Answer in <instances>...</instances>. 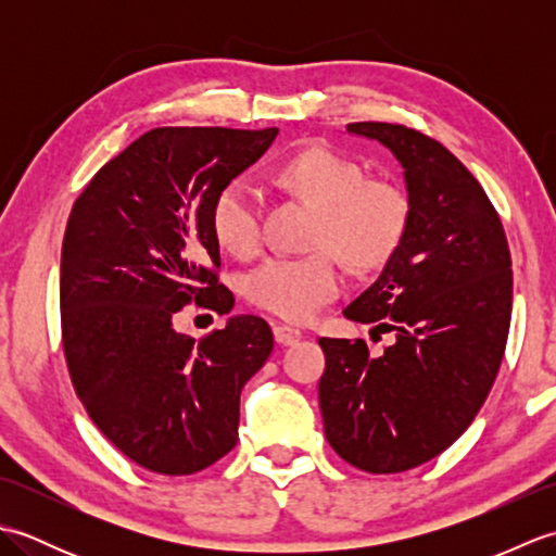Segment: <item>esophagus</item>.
<instances>
[{"mask_svg":"<svg viewBox=\"0 0 556 556\" xmlns=\"http://www.w3.org/2000/svg\"><path fill=\"white\" fill-rule=\"evenodd\" d=\"M301 337H303L301 329L291 327V325H277V327H275V339H277V344H281V346L299 344Z\"/></svg>","mask_w":556,"mask_h":556,"instance_id":"esophagus-1","label":"esophagus"}]
</instances>
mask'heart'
I'll list each match as a JSON object with an SVG mask.
<instances>
[{
  "instance_id": "1",
  "label": "heart",
  "mask_w": 556,
  "mask_h": 556,
  "mask_svg": "<svg viewBox=\"0 0 556 556\" xmlns=\"http://www.w3.org/2000/svg\"><path fill=\"white\" fill-rule=\"evenodd\" d=\"M279 179L320 207L315 245H332L353 265L382 263L406 231L408 200L401 188L365 179L361 164L332 148L296 152L281 162ZM210 224L224 251L253 255L263 243V198L255 184L243 176L224 184L212 200ZM339 289L341 265L327 248L301 257H267L243 279L248 301L293 323L311 320Z\"/></svg>"
}]
</instances>
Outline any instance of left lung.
<instances>
[{"label": "left lung", "instance_id": "left-lung-1", "mask_svg": "<svg viewBox=\"0 0 556 556\" xmlns=\"http://www.w3.org/2000/svg\"><path fill=\"white\" fill-rule=\"evenodd\" d=\"M346 131L396 157L408 222L375 285L344 311L394 344L370 356L363 339L323 337L320 410L341 458L401 473L454 444L485 404L509 337L511 255L497 210L444 146L399 124Z\"/></svg>", "mask_w": 556, "mask_h": 556}]
</instances>
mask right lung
Returning a JSON list of instances; mask_svg holds the SVG:
<instances>
[{"mask_svg":"<svg viewBox=\"0 0 556 556\" xmlns=\"http://www.w3.org/2000/svg\"><path fill=\"white\" fill-rule=\"evenodd\" d=\"M279 128L164 126L92 176L62 245V337L71 382L100 432L138 466L191 476L239 440L243 384L275 339L233 315L200 341L176 329L186 303L229 313L210 210L265 155Z\"/></svg>","mask_w":556,"mask_h":556,"instance_id":"1","label":"right lung"}]
</instances>
